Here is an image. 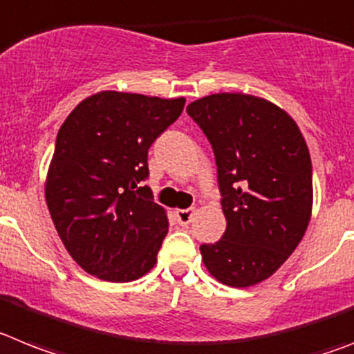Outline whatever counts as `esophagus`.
Segmentation results:
<instances>
[{"label":"esophagus","instance_id":"obj_1","mask_svg":"<svg viewBox=\"0 0 354 354\" xmlns=\"http://www.w3.org/2000/svg\"><path fill=\"white\" fill-rule=\"evenodd\" d=\"M193 216H195V209H177L175 211V218H177V222H179L180 225H188V223L193 220Z\"/></svg>","mask_w":354,"mask_h":354}]
</instances>
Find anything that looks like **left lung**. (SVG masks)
Returning <instances> with one entry per match:
<instances>
[{
	"label": "left lung",
	"instance_id": "obj_1",
	"mask_svg": "<svg viewBox=\"0 0 354 354\" xmlns=\"http://www.w3.org/2000/svg\"><path fill=\"white\" fill-rule=\"evenodd\" d=\"M213 147L222 211V240L201 247L216 281L258 285L285 263L312 218L310 150L297 123L268 100L216 93L188 105Z\"/></svg>",
	"mask_w": 354,
	"mask_h": 354
}]
</instances>
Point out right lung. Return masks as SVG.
Here are the masks:
<instances>
[{
    "instance_id": "obj_1",
    "label": "right lung",
    "mask_w": 354,
    "mask_h": 354,
    "mask_svg": "<svg viewBox=\"0 0 354 354\" xmlns=\"http://www.w3.org/2000/svg\"><path fill=\"white\" fill-rule=\"evenodd\" d=\"M186 98L100 91L57 134L44 195L69 256L98 279H140L157 263L166 209L141 186L148 148L180 116Z\"/></svg>"
}]
</instances>
